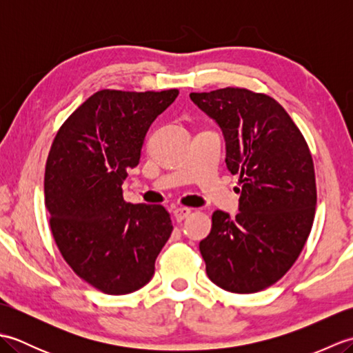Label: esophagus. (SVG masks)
I'll return each mask as SVG.
<instances>
[{"label":"esophagus","instance_id":"esophagus-1","mask_svg":"<svg viewBox=\"0 0 353 353\" xmlns=\"http://www.w3.org/2000/svg\"><path fill=\"white\" fill-rule=\"evenodd\" d=\"M172 214H174L177 221H182V220H185L186 216L191 214V209L190 208H183V206L182 208H176L174 211H172Z\"/></svg>","mask_w":353,"mask_h":353}]
</instances>
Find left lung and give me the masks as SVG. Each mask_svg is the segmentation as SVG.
<instances>
[{
    "label": "left lung",
    "mask_w": 353,
    "mask_h": 353,
    "mask_svg": "<svg viewBox=\"0 0 353 353\" xmlns=\"http://www.w3.org/2000/svg\"><path fill=\"white\" fill-rule=\"evenodd\" d=\"M226 141V165L238 174L239 212L212 214L200 241L208 277L250 294L276 283L301 254L316 214L314 162L303 134L279 103L244 88L191 92Z\"/></svg>",
    "instance_id": "1"
}]
</instances>
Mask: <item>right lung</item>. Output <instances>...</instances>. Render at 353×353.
I'll use <instances>...</instances> for the list:
<instances>
[{
  "label": "right lung",
  "instance_id": "1",
  "mask_svg": "<svg viewBox=\"0 0 353 353\" xmlns=\"http://www.w3.org/2000/svg\"><path fill=\"white\" fill-rule=\"evenodd\" d=\"M179 95L103 89L72 112L45 165V206L54 241L74 273L106 294L150 282L172 232L161 205L123 197L127 170L141 159L150 125Z\"/></svg>",
  "mask_w": 353,
  "mask_h": 353
}]
</instances>
